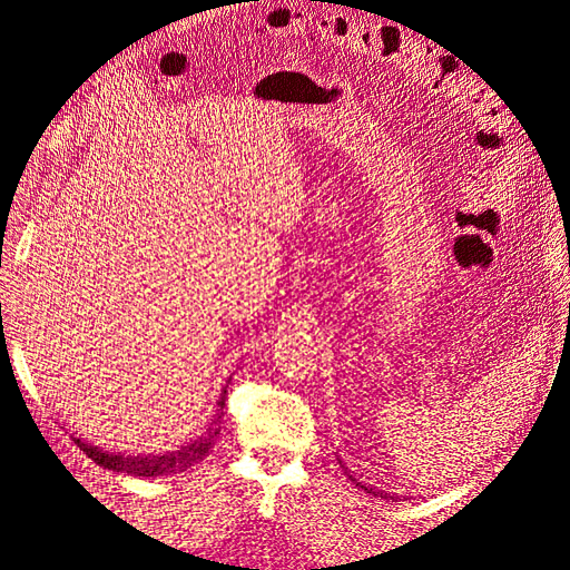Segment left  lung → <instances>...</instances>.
Instances as JSON below:
<instances>
[{"instance_id": "8db88e82", "label": "left lung", "mask_w": 570, "mask_h": 570, "mask_svg": "<svg viewBox=\"0 0 570 570\" xmlns=\"http://www.w3.org/2000/svg\"><path fill=\"white\" fill-rule=\"evenodd\" d=\"M361 488H364V485H361ZM364 490H366V488H364ZM371 492H373V490H371ZM373 494H375V492H373ZM377 494H381V492H377ZM381 497H383V494H381Z\"/></svg>"}]
</instances>
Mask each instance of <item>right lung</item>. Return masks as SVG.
Returning <instances> with one entry per match:
<instances>
[{"label": "right lung", "mask_w": 570, "mask_h": 570, "mask_svg": "<svg viewBox=\"0 0 570 570\" xmlns=\"http://www.w3.org/2000/svg\"><path fill=\"white\" fill-rule=\"evenodd\" d=\"M218 406H220L218 413L223 411V406H226V390H223V394H220ZM218 433H220L218 421H214L212 428L206 430L202 438H197L195 442H189L187 446H180L178 452H166L161 456H154V454L151 456H124V454H111V452L99 450V446L82 442L80 438H73V442L95 463L105 465V469H109V471L128 473V475H140V478H159V475L183 473V471L189 469V465H195L197 461H202L206 454H209V450L214 446Z\"/></svg>", "instance_id": "add662e5"}]
</instances>
